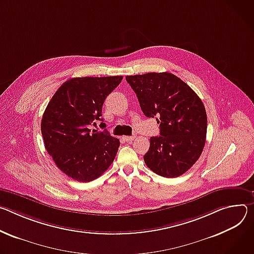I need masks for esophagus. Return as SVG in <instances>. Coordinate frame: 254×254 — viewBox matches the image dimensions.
<instances>
[{"label":"esophagus","instance_id":"esophagus-1","mask_svg":"<svg viewBox=\"0 0 254 254\" xmlns=\"http://www.w3.org/2000/svg\"><path fill=\"white\" fill-rule=\"evenodd\" d=\"M123 139L125 140V141H127V142H132L133 140L135 139V135H132V136H123Z\"/></svg>","mask_w":254,"mask_h":254}]
</instances>
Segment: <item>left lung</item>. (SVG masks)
Segmentation results:
<instances>
[{"instance_id":"8db88e82","label":"left lung","mask_w":254,"mask_h":254,"mask_svg":"<svg viewBox=\"0 0 254 254\" xmlns=\"http://www.w3.org/2000/svg\"><path fill=\"white\" fill-rule=\"evenodd\" d=\"M143 114L156 118L160 135L150 138L143 156L152 172L177 178L199 159L206 142L207 114L202 100L188 84L170 72L126 76Z\"/></svg>"}]
</instances>
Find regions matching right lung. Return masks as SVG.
<instances>
[{
  "label": "right lung",
  "instance_id": "add662e5",
  "mask_svg": "<svg viewBox=\"0 0 254 254\" xmlns=\"http://www.w3.org/2000/svg\"><path fill=\"white\" fill-rule=\"evenodd\" d=\"M123 76H84L64 81L49 101L41 120L45 148L67 177L89 183L114 161L119 139L108 131H91L103 121L102 107Z\"/></svg>",
  "mask_w": 254,
  "mask_h": 254
}]
</instances>
